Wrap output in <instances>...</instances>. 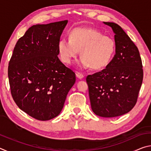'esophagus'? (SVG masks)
Here are the masks:
<instances>
[{
    "label": "esophagus",
    "mask_w": 151,
    "mask_h": 151,
    "mask_svg": "<svg viewBox=\"0 0 151 151\" xmlns=\"http://www.w3.org/2000/svg\"><path fill=\"white\" fill-rule=\"evenodd\" d=\"M76 77L80 78V79H82L83 77H84V75L83 73H81L80 72H76Z\"/></svg>",
    "instance_id": "obj_1"
}]
</instances>
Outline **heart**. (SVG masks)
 <instances>
[{
	"label": "heart",
	"instance_id": "obj_1",
	"mask_svg": "<svg viewBox=\"0 0 151 151\" xmlns=\"http://www.w3.org/2000/svg\"><path fill=\"white\" fill-rule=\"evenodd\" d=\"M58 49L63 63L70 64L80 50L78 65L97 70L108 65L115 52L116 45L112 38L103 36L96 29L76 27L71 30L69 38L59 40Z\"/></svg>",
	"mask_w": 151,
	"mask_h": 151
}]
</instances>
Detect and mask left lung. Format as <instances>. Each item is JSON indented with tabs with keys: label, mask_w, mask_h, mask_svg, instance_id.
I'll return each instance as SVG.
<instances>
[{
	"label": "left lung",
	"mask_w": 151,
	"mask_h": 151,
	"mask_svg": "<svg viewBox=\"0 0 151 151\" xmlns=\"http://www.w3.org/2000/svg\"><path fill=\"white\" fill-rule=\"evenodd\" d=\"M114 33L115 55L104 69L86 76L93 111L111 118L129 112L137 103L143 78L139 49L119 24L103 22Z\"/></svg>",
	"instance_id": "obj_1"
}]
</instances>
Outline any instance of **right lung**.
<instances>
[{
	"label": "right lung",
	"mask_w": 151,
	"mask_h": 151,
	"mask_svg": "<svg viewBox=\"0 0 151 151\" xmlns=\"http://www.w3.org/2000/svg\"><path fill=\"white\" fill-rule=\"evenodd\" d=\"M68 20L36 24L18 40L8 68L10 88L20 109L39 121L62 111L75 73L58 57V43Z\"/></svg>",
	"instance_id": "add662e5"
}]
</instances>
